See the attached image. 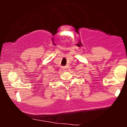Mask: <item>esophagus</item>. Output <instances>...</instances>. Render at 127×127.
Here are the masks:
<instances>
[{
  "instance_id": "esophagus-1",
  "label": "esophagus",
  "mask_w": 127,
  "mask_h": 127,
  "mask_svg": "<svg viewBox=\"0 0 127 127\" xmlns=\"http://www.w3.org/2000/svg\"><path fill=\"white\" fill-rule=\"evenodd\" d=\"M62 68H63L62 70L64 71V72H65V71H66V69H65V68H66V67H65V66H63L62 67Z\"/></svg>"
}]
</instances>
